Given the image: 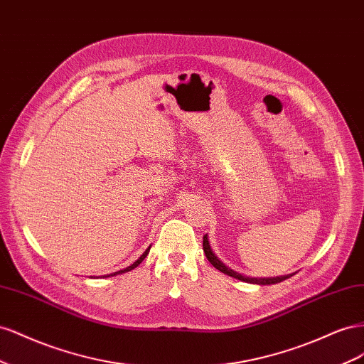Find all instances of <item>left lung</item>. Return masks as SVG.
<instances>
[{
  "instance_id": "8db88e82",
  "label": "left lung",
  "mask_w": 364,
  "mask_h": 364,
  "mask_svg": "<svg viewBox=\"0 0 364 364\" xmlns=\"http://www.w3.org/2000/svg\"><path fill=\"white\" fill-rule=\"evenodd\" d=\"M203 250H204V253H205V257L209 259V262H210L216 269H220L221 273H224V274H227V276H230V277H235V279H237V280H242V282H247V284L273 285V284L282 282V280H285V279H288V277H291L293 274H296V273H293V274L276 276V277H250V276H245V274L237 273V272H235V269H232L230 267H227V265L221 261V259L215 255V252L212 250V247H210L209 237H207V235L203 237Z\"/></svg>"
}]
</instances>
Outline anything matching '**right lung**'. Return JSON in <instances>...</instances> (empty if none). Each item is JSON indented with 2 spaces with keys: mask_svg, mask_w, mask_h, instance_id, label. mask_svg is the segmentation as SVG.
<instances>
[{
  "mask_svg": "<svg viewBox=\"0 0 364 364\" xmlns=\"http://www.w3.org/2000/svg\"><path fill=\"white\" fill-rule=\"evenodd\" d=\"M149 250H151V245L146 248V250H144V253L137 259V261L136 262H134V264H131L129 267H127V268H123V269H120V272H116V273H111V274H107L105 277H109V276H117V274H122V273H127V272H131V269H134V268H136V267H139L141 262H143V259L144 257H146L148 256V253H149Z\"/></svg>",
  "mask_w": 364,
  "mask_h": 364,
  "instance_id": "1",
  "label": "right lung"
}]
</instances>
